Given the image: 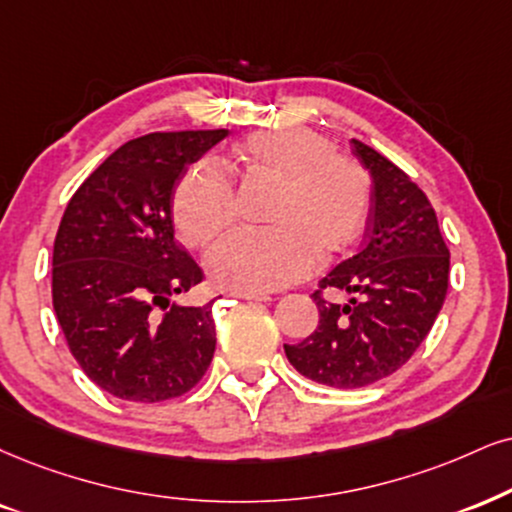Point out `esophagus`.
Returning a JSON list of instances; mask_svg holds the SVG:
<instances>
[{"label":"esophagus","instance_id":"obj_1","mask_svg":"<svg viewBox=\"0 0 512 512\" xmlns=\"http://www.w3.org/2000/svg\"><path fill=\"white\" fill-rule=\"evenodd\" d=\"M232 296H239V299H249V301H273V296L263 294V292H244V289H235Z\"/></svg>","mask_w":512,"mask_h":512}]
</instances>
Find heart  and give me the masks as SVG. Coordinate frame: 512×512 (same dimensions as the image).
I'll use <instances>...</instances> for the list:
<instances>
[{"instance_id": "1", "label": "heart", "mask_w": 512, "mask_h": 512, "mask_svg": "<svg viewBox=\"0 0 512 512\" xmlns=\"http://www.w3.org/2000/svg\"><path fill=\"white\" fill-rule=\"evenodd\" d=\"M249 173L282 180L268 227H235L208 249L213 280L244 292H270L311 273L323 254L342 251L361 230L370 182L356 161L308 128L258 130L239 147ZM175 225L189 244H204L235 218V185L213 159H201L180 180Z\"/></svg>"}]
</instances>
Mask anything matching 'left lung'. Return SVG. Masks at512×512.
<instances>
[{
  "label": "left lung",
  "mask_w": 512,
  "mask_h": 512,
  "mask_svg": "<svg viewBox=\"0 0 512 512\" xmlns=\"http://www.w3.org/2000/svg\"><path fill=\"white\" fill-rule=\"evenodd\" d=\"M351 147L372 178L368 232L320 288H342L352 299L330 305L318 289V327L285 344L301 375L337 389L368 387L399 370L430 334L449 289V249L425 192L380 151L358 140Z\"/></svg>",
  "instance_id": "obj_1"
}]
</instances>
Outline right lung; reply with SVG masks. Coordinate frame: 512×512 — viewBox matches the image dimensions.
I'll list each match as a JSON object with an SVG mask.
<instances>
[{"instance_id": "right-lung-1", "label": "right lung", "mask_w": 512, "mask_h": 512, "mask_svg": "<svg viewBox=\"0 0 512 512\" xmlns=\"http://www.w3.org/2000/svg\"><path fill=\"white\" fill-rule=\"evenodd\" d=\"M225 137L227 130H185L125 142L63 213L54 239L56 318L85 375L118 399H175L211 365L213 304L170 301L204 277L175 242L173 197L187 168Z\"/></svg>"}]
</instances>
